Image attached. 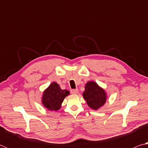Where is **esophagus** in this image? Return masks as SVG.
<instances>
[{"instance_id": "obj_1", "label": "esophagus", "mask_w": 148, "mask_h": 148, "mask_svg": "<svg viewBox=\"0 0 148 148\" xmlns=\"http://www.w3.org/2000/svg\"><path fill=\"white\" fill-rule=\"evenodd\" d=\"M71 92L72 94L76 95V94L78 93V89H72L71 91Z\"/></svg>"}]
</instances>
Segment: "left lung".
Returning <instances> with one entry per match:
<instances>
[{
    "mask_svg": "<svg viewBox=\"0 0 148 148\" xmlns=\"http://www.w3.org/2000/svg\"><path fill=\"white\" fill-rule=\"evenodd\" d=\"M83 97L88 106L95 110H97L103 106L107 99L104 89L92 81H89L86 84Z\"/></svg>",
    "mask_w": 148,
    "mask_h": 148,
    "instance_id": "1",
    "label": "left lung"
}]
</instances>
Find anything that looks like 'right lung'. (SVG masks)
Masks as SVG:
<instances>
[{
	"label": "right lung",
	"instance_id": "obj_1",
	"mask_svg": "<svg viewBox=\"0 0 148 148\" xmlns=\"http://www.w3.org/2000/svg\"><path fill=\"white\" fill-rule=\"evenodd\" d=\"M70 94L69 91L62 90L56 82H52L43 92L42 103L49 110L57 111L61 108L64 98Z\"/></svg>",
	"mask_w": 148,
	"mask_h": 148
}]
</instances>
